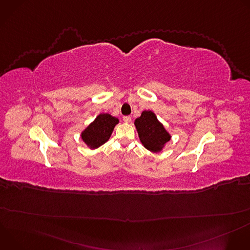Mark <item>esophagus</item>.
<instances>
[{
    "label": "esophagus",
    "instance_id": "esophagus-1",
    "mask_svg": "<svg viewBox=\"0 0 250 250\" xmlns=\"http://www.w3.org/2000/svg\"><path fill=\"white\" fill-rule=\"evenodd\" d=\"M124 122L125 123H130L131 122V118L130 117H128V116H125V117H124Z\"/></svg>",
    "mask_w": 250,
    "mask_h": 250
}]
</instances>
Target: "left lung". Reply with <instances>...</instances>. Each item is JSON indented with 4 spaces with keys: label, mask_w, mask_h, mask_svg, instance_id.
Returning <instances> with one entry per match:
<instances>
[{
    "label": "left lung",
    "mask_w": 250,
    "mask_h": 250,
    "mask_svg": "<svg viewBox=\"0 0 250 250\" xmlns=\"http://www.w3.org/2000/svg\"><path fill=\"white\" fill-rule=\"evenodd\" d=\"M134 125L141 144L150 151H160L166 142L170 140L169 133L151 111L142 112L141 116L135 120Z\"/></svg>",
    "instance_id": "1"
}]
</instances>
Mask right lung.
I'll list each match as a JSON object with an SVG mask.
<instances>
[{
  "label": "right lung",
  "instance_id": "obj_1",
  "mask_svg": "<svg viewBox=\"0 0 250 250\" xmlns=\"http://www.w3.org/2000/svg\"><path fill=\"white\" fill-rule=\"evenodd\" d=\"M118 123L119 120L117 118L109 114H101L82 132V139L90 148L95 149L109 140Z\"/></svg>",
  "mask_w": 250,
  "mask_h": 250
}]
</instances>
